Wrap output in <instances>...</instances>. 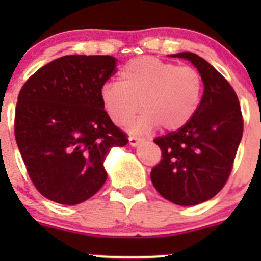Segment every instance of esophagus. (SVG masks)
Returning a JSON list of instances; mask_svg holds the SVG:
<instances>
[{"label":"esophagus","instance_id":"1","mask_svg":"<svg viewBox=\"0 0 261 261\" xmlns=\"http://www.w3.org/2000/svg\"><path fill=\"white\" fill-rule=\"evenodd\" d=\"M141 141H143V139L138 138V136H130V138H128V144H130L131 146L139 145V143H141Z\"/></svg>","mask_w":261,"mask_h":261}]
</instances>
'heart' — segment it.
<instances>
[{"label": "heart", "mask_w": 261, "mask_h": 261, "mask_svg": "<svg viewBox=\"0 0 261 261\" xmlns=\"http://www.w3.org/2000/svg\"><path fill=\"white\" fill-rule=\"evenodd\" d=\"M120 80L103 83L102 105L118 126L127 123L141 106L144 112L131 126L136 133H146L158 125L165 131L184 127L196 115L204 87L198 69L155 57L126 63Z\"/></svg>", "instance_id": "b5f03b06"}]
</instances>
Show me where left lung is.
Returning <instances> with one entry per match:
<instances>
[{
    "instance_id": "left-lung-1",
    "label": "left lung",
    "mask_w": 261,
    "mask_h": 261,
    "mask_svg": "<svg viewBox=\"0 0 261 261\" xmlns=\"http://www.w3.org/2000/svg\"><path fill=\"white\" fill-rule=\"evenodd\" d=\"M172 57L196 65L204 91L196 115L184 127L154 139L162 159L150 177L165 199L194 206L215 197L227 181L243 138L244 120L236 92L208 62L189 51Z\"/></svg>"
}]
</instances>
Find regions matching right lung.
<instances>
[{"mask_svg":"<svg viewBox=\"0 0 261 261\" xmlns=\"http://www.w3.org/2000/svg\"><path fill=\"white\" fill-rule=\"evenodd\" d=\"M115 68L110 55H65L36 70L18 93L15 139L31 181L50 201L73 206L91 198L106 181L110 149L127 144L101 101Z\"/></svg>","mask_w":261,"mask_h":261,"instance_id":"right-lung-1","label":"right lung"}]
</instances>
